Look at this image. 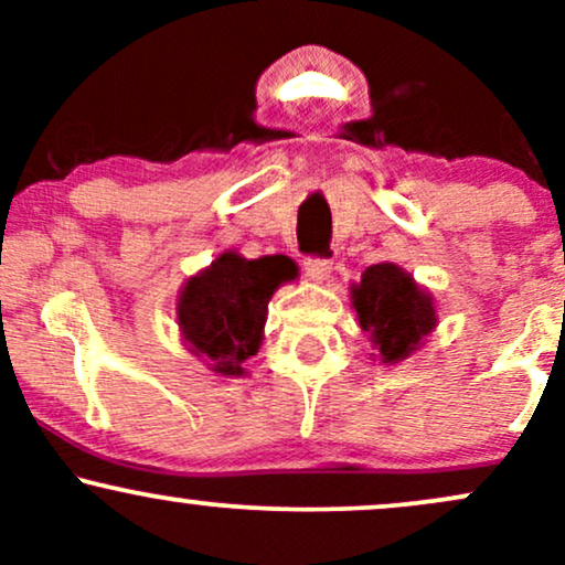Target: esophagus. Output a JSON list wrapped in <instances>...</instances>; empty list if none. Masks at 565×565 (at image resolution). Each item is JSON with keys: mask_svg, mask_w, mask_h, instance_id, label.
<instances>
[{"mask_svg": "<svg viewBox=\"0 0 565 565\" xmlns=\"http://www.w3.org/2000/svg\"><path fill=\"white\" fill-rule=\"evenodd\" d=\"M305 274L313 278V281H323V278L332 274V260H327V257H308L305 260Z\"/></svg>", "mask_w": 565, "mask_h": 565, "instance_id": "obj_1", "label": "esophagus"}]
</instances>
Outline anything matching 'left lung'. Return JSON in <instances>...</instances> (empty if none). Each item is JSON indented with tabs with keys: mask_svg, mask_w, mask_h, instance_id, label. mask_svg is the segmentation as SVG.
<instances>
[{
	"mask_svg": "<svg viewBox=\"0 0 565 565\" xmlns=\"http://www.w3.org/2000/svg\"><path fill=\"white\" fill-rule=\"evenodd\" d=\"M361 329L374 345V359L398 364L423 348L425 337L436 329V302L395 263L369 265L361 281L350 287Z\"/></svg>",
	"mask_w": 565,
	"mask_h": 565,
	"instance_id": "left-lung-1",
	"label": "left lung"
}]
</instances>
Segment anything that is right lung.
I'll use <instances>...</instances> for the list:
<instances>
[{
	"label": "right lung",
	"mask_w": 565,
	"mask_h": 565,
	"mask_svg": "<svg viewBox=\"0 0 565 565\" xmlns=\"http://www.w3.org/2000/svg\"><path fill=\"white\" fill-rule=\"evenodd\" d=\"M297 265L284 255L246 260L223 252L191 276L178 297V323L188 350L220 377H244V361L260 350L268 302Z\"/></svg>",
	"instance_id": "obj_1"
}]
</instances>
